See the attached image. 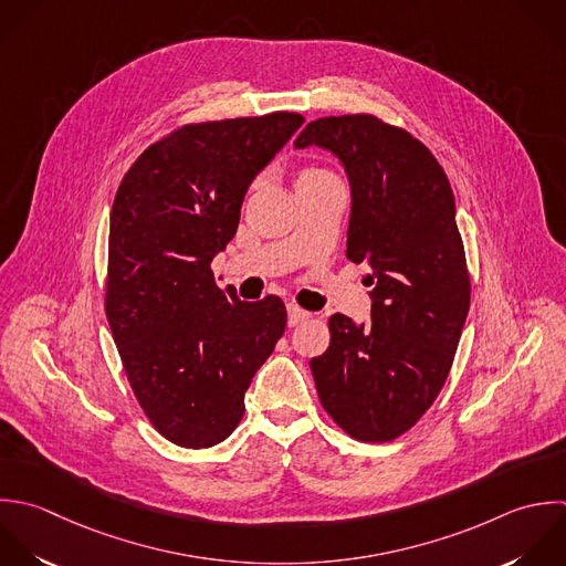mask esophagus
I'll list each match as a JSON object with an SVG mask.
<instances>
[{
	"label": "esophagus",
	"mask_w": 566,
	"mask_h": 566,
	"mask_svg": "<svg viewBox=\"0 0 566 566\" xmlns=\"http://www.w3.org/2000/svg\"><path fill=\"white\" fill-rule=\"evenodd\" d=\"M286 311H289V326H297V324H304V322L311 319V313L304 311V308H300V306L293 304V302L286 306Z\"/></svg>",
	"instance_id": "34e87169"
}]
</instances>
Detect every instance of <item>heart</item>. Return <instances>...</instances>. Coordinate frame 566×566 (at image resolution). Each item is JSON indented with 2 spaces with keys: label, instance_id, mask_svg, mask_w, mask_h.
<instances>
[{
  "label": "heart",
  "instance_id": "1",
  "mask_svg": "<svg viewBox=\"0 0 566 566\" xmlns=\"http://www.w3.org/2000/svg\"><path fill=\"white\" fill-rule=\"evenodd\" d=\"M308 176H328L326 171H319V169H306L300 178H308Z\"/></svg>",
  "mask_w": 566,
  "mask_h": 566
}]
</instances>
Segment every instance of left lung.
Listing matches in <instances>:
<instances>
[{
  "label": "left lung",
  "mask_w": 566,
  "mask_h": 566,
  "mask_svg": "<svg viewBox=\"0 0 566 566\" xmlns=\"http://www.w3.org/2000/svg\"><path fill=\"white\" fill-rule=\"evenodd\" d=\"M319 147L350 182L346 255L366 262L370 324L335 313L311 359L324 410L353 439L392 441L439 397L470 311V275L450 180L406 129L370 114L311 120L295 147Z\"/></svg>",
  "instance_id": "1"
}]
</instances>
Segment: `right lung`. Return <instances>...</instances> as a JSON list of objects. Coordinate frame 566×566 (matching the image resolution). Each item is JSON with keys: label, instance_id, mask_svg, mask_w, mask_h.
<instances>
[{"label": "right lung", "instance_id": "1", "mask_svg": "<svg viewBox=\"0 0 566 566\" xmlns=\"http://www.w3.org/2000/svg\"><path fill=\"white\" fill-rule=\"evenodd\" d=\"M273 112L182 125L127 169L109 213L105 313L129 386L180 448L224 441L286 328L284 302H242L211 260L238 231L253 178L302 127Z\"/></svg>", "mask_w": 566, "mask_h": 566}]
</instances>
